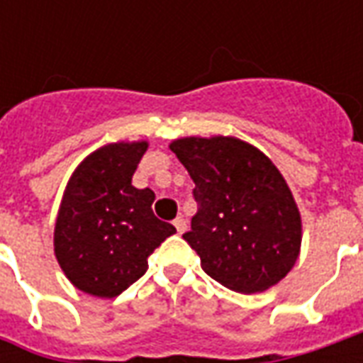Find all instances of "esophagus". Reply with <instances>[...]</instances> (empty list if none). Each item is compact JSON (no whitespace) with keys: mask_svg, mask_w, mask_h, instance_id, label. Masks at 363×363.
<instances>
[{"mask_svg":"<svg viewBox=\"0 0 363 363\" xmlns=\"http://www.w3.org/2000/svg\"><path fill=\"white\" fill-rule=\"evenodd\" d=\"M173 223H174V228H177V231H179V233H184V231H186V221H184V218H181V216H179V218H177Z\"/></svg>","mask_w":363,"mask_h":363,"instance_id":"obj_1","label":"esophagus"}]
</instances>
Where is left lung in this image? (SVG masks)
Instances as JSON below:
<instances>
[{"label": "left lung", "mask_w": 363, "mask_h": 363, "mask_svg": "<svg viewBox=\"0 0 363 363\" xmlns=\"http://www.w3.org/2000/svg\"><path fill=\"white\" fill-rule=\"evenodd\" d=\"M171 151L194 181L198 212L184 241L221 286L257 294L294 268L301 216L272 161L251 143L229 138H181Z\"/></svg>", "instance_id": "1"}]
</instances>
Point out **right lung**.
Listing matches in <instances>:
<instances>
[{"label":"right lung","instance_id":"obj_1","mask_svg":"<svg viewBox=\"0 0 363 363\" xmlns=\"http://www.w3.org/2000/svg\"><path fill=\"white\" fill-rule=\"evenodd\" d=\"M147 142H118L83 159L60 204L54 252L67 280L96 297H116L147 270V257L177 233L155 218L153 190L132 186Z\"/></svg>","mask_w":363,"mask_h":363}]
</instances>
